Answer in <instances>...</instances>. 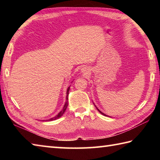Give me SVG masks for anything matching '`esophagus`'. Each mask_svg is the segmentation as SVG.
I'll use <instances>...</instances> for the list:
<instances>
[{
    "label": "esophagus",
    "instance_id": "obj_1",
    "mask_svg": "<svg viewBox=\"0 0 160 160\" xmlns=\"http://www.w3.org/2000/svg\"><path fill=\"white\" fill-rule=\"evenodd\" d=\"M81 71H82V72L84 73H87L88 72H89V69H88L87 67H83V68H82V69H81Z\"/></svg>",
    "mask_w": 160,
    "mask_h": 160
}]
</instances>
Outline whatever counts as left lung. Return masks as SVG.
Returning <instances> with one entry per match:
<instances>
[{"label":"left lung","instance_id":"obj_1","mask_svg":"<svg viewBox=\"0 0 160 160\" xmlns=\"http://www.w3.org/2000/svg\"><path fill=\"white\" fill-rule=\"evenodd\" d=\"M97 109H98V111H99V112H100V113H102V115H105V116H107V115H105V114H104V113H102V112H101V111H100V110H99V109H98V108H97Z\"/></svg>","mask_w":160,"mask_h":160}]
</instances>
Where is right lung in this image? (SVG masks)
Returning <instances> with one entry per match:
<instances>
[{
    "label": "right lung",
    "mask_w": 160,
    "mask_h": 160,
    "mask_svg": "<svg viewBox=\"0 0 160 160\" xmlns=\"http://www.w3.org/2000/svg\"><path fill=\"white\" fill-rule=\"evenodd\" d=\"M69 89L70 87H68V89L67 90V97H66V102H65V104H64V106L63 107V108L62 109V111H61L60 113L58 114L57 115H56L55 117H53L52 118H50L49 119V120H47L46 121H52V120H57V119H58L59 118H60L62 115H63V113H64V111H66V108L67 107V105H68V96H69Z\"/></svg>",
    "instance_id": "right-lung-1"
}]
</instances>
